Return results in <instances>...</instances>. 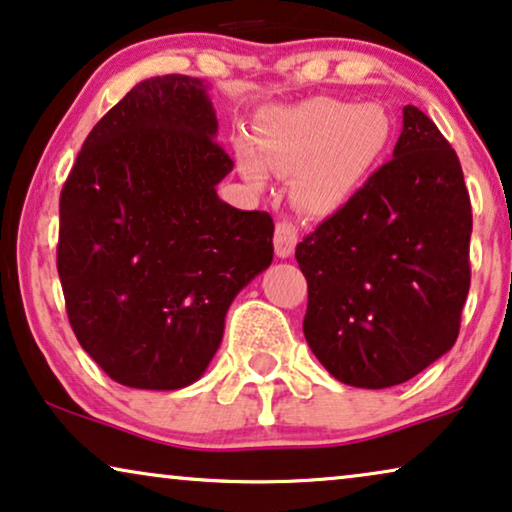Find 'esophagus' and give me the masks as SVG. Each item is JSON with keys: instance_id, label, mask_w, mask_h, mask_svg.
Segmentation results:
<instances>
[{"instance_id": "34e87169", "label": "esophagus", "mask_w": 512, "mask_h": 512, "mask_svg": "<svg viewBox=\"0 0 512 512\" xmlns=\"http://www.w3.org/2000/svg\"><path fill=\"white\" fill-rule=\"evenodd\" d=\"M296 244H298L296 226L289 221H279L275 228V254L279 258H289L293 256V251H296Z\"/></svg>"}]
</instances>
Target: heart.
Returning a JSON list of instances; mask_svg holds the SVG:
<instances>
[{
    "mask_svg": "<svg viewBox=\"0 0 512 512\" xmlns=\"http://www.w3.org/2000/svg\"><path fill=\"white\" fill-rule=\"evenodd\" d=\"M391 132L394 125L380 104L356 107L335 97H310L265 111L254 144H235L237 165L254 186L268 181V170L296 174V205L312 216H331L380 167Z\"/></svg>",
    "mask_w": 512,
    "mask_h": 512,
    "instance_id": "1",
    "label": "heart"
}]
</instances>
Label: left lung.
I'll return each instance as SVG.
<instances>
[{"instance_id": "1", "label": "left lung", "mask_w": 512, "mask_h": 512, "mask_svg": "<svg viewBox=\"0 0 512 512\" xmlns=\"http://www.w3.org/2000/svg\"><path fill=\"white\" fill-rule=\"evenodd\" d=\"M471 230L457 153L408 104L394 158L296 247L303 331L321 366L349 387L387 389L450 352L471 286Z\"/></svg>"}]
</instances>
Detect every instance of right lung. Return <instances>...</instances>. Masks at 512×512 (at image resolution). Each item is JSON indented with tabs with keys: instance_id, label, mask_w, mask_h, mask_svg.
I'll list each match as a JSON object with an SVG mask.
<instances>
[{
	"instance_id": "right-lung-1",
	"label": "right lung",
	"mask_w": 512,
	"mask_h": 512,
	"mask_svg": "<svg viewBox=\"0 0 512 512\" xmlns=\"http://www.w3.org/2000/svg\"><path fill=\"white\" fill-rule=\"evenodd\" d=\"M216 132L207 81L151 76L90 130L62 186L58 275L69 324L125 387L198 382L230 303L272 263L270 214L216 195L233 170Z\"/></svg>"
}]
</instances>
